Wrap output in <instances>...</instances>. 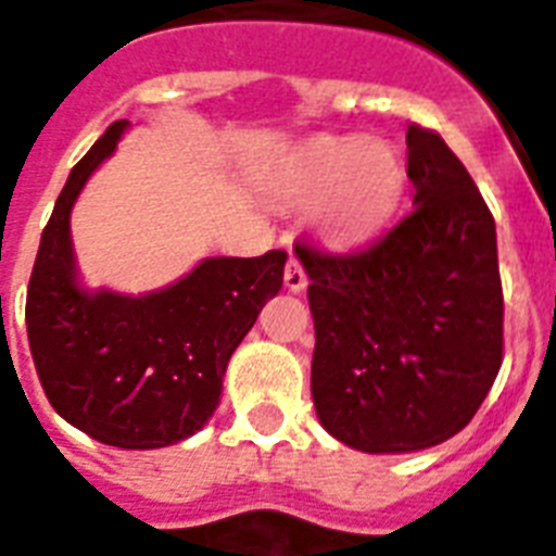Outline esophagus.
<instances>
[{"label": "esophagus", "mask_w": 556, "mask_h": 556, "mask_svg": "<svg viewBox=\"0 0 556 556\" xmlns=\"http://www.w3.org/2000/svg\"><path fill=\"white\" fill-rule=\"evenodd\" d=\"M286 286H288V291H294V294L305 291V286H308V277H305L303 265H300V260H296V256H291L286 265Z\"/></svg>", "instance_id": "obj_1"}]
</instances>
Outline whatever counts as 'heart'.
Here are the masks:
<instances>
[{"label": "heart", "mask_w": 556, "mask_h": 556, "mask_svg": "<svg viewBox=\"0 0 556 556\" xmlns=\"http://www.w3.org/2000/svg\"><path fill=\"white\" fill-rule=\"evenodd\" d=\"M406 187L401 152L361 135L320 138L279 167L277 190L288 199H314V222L331 242L355 244L387 227Z\"/></svg>", "instance_id": "heart-1"}]
</instances>
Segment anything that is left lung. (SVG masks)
<instances>
[{
  "label": "left lung",
  "mask_w": 556,
  "mask_h": 556,
  "mask_svg": "<svg viewBox=\"0 0 556 556\" xmlns=\"http://www.w3.org/2000/svg\"><path fill=\"white\" fill-rule=\"evenodd\" d=\"M413 213L346 253L294 244L314 317L312 397L364 453H413L465 430L502 366L496 225L439 132L409 124Z\"/></svg>",
  "instance_id": "left-lung-1"
}]
</instances>
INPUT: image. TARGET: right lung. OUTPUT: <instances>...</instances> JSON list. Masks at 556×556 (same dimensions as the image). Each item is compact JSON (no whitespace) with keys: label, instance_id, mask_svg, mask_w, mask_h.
<instances>
[{"label":"right lung","instance_id":"1","mask_svg":"<svg viewBox=\"0 0 556 556\" xmlns=\"http://www.w3.org/2000/svg\"><path fill=\"white\" fill-rule=\"evenodd\" d=\"M126 126H109L65 181L39 239L25 326L39 383L65 421L109 447L155 450L190 439L216 413L227 361L279 294L288 253L210 256L141 296L83 288L68 218Z\"/></svg>","mask_w":556,"mask_h":556}]
</instances>
